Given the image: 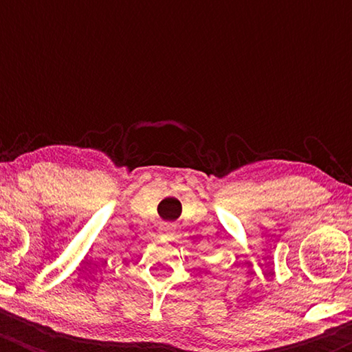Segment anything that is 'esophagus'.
<instances>
[{"label":"esophagus","mask_w":352,"mask_h":352,"mask_svg":"<svg viewBox=\"0 0 352 352\" xmlns=\"http://www.w3.org/2000/svg\"><path fill=\"white\" fill-rule=\"evenodd\" d=\"M176 232V226L173 223H162L160 228H158V234H160L162 239H170Z\"/></svg>","instance_id":"obj_1"}]
</instances>
